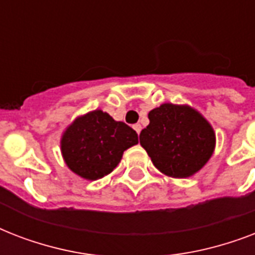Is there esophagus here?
<instances>
[{"mask_svg": "<svg viewBox=\"0 0 255 255\" xmlns=\"http://www.w3.org/2000/svg\"><path fill=\"white\" fill-rule=\"evenodd\" d=\"M133 129H135L137 133H140V131H141V126H140V124H133Z\"/></svg>", "mask_w": 255, "mask_h": 255, "instance_id": "obj_1", "label": "esophagus"}]
</instances>
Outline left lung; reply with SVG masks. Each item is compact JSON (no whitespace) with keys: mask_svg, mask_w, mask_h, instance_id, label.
<instances>
[{"mask_svg":"<svg viewBox=\"0 0 255 255\" xmlns=\"http://www.w3.org/2000/svg\"><path fill=\"white\" fill-rule=\"evenodd\" d=\"M140 145L157 169L172 178L193 176L212 157L216 133L204 116L188 104L164 103L148 114Z\"/></svg>","mask_w":255,"mask_h":255,"instance_id":"8db88e82","label":"left lung"}]
</instances>
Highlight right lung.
I'll list each match as a JSON object with an SVG mask.
<instances>
[{"label":"right lung","instance_id":"1","mask_svg":"<svg viewBox=\"0 0 255 255\" xmlns=\"http://www.w3.org/2000/svg\"><path fill=\"white\" fill-rule=\"evenodd\" d=\"M137 143V133L129 126L94 110L67 126L61 137V152L71 172L95 181L111 173L123 152Z\"/></svg>","mask_w":255,"mask_h":255}]
</instances>
